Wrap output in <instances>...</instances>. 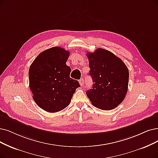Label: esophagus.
<instances>
[{
	"mask_svg": "<svg viewBox=\"0 0 158 158\" xmlns=\"http://www.w3.org/2000/svg\"><path fill=\"white\" fill-rule=\"evenodd\" d=\"M79 83H80V85L81 87H82V86L84 85V80L83 78H81V79L79 80Z\"/></svg>",
	"mask_w": 158,
	"mask_h": 158,
	"instance_id": "34e87169",
	"label": "esophagus"
}]
</instances>
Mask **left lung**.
Masks as SVG:
<instances>
[{
  "mask_svg": "<svg viewBox=\"0 0 158 158\" xmlns=\"http://www.w3.org/2000/svg\"><path fill=\"white\" fill-rule=\"evenodd\" d=\"M93 79L92 89L87 96L91 104L102 110H111L121 104L128 91L129 71L124 63L114 54L103 48L87 52Z\"/></svg>",
  "mask_w": 158,
  "mask_h": 158,
  "instance_id": "left-lung-1",
  "label": "left lung"
}]
</instances>
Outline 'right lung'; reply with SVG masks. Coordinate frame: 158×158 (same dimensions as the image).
Instances as JSON below:
<instances>
[{"label": "right lung", "instance_id": "obj_1", "mask_svg": "<svg viewBox=\"0 0 158 158\" xmlns=\"http://www.w3.org/2000/svg\"><path fill=\"white\" fill-rule=\"evenodd\" d=\"M69 52L54 47L40 53L29 69V86L35 103L50 113L60 111L69 104L79 82L70 78L66 65Z\"/></svg>", "mask_w": 158, "mask_h": 158}]
</instances>
